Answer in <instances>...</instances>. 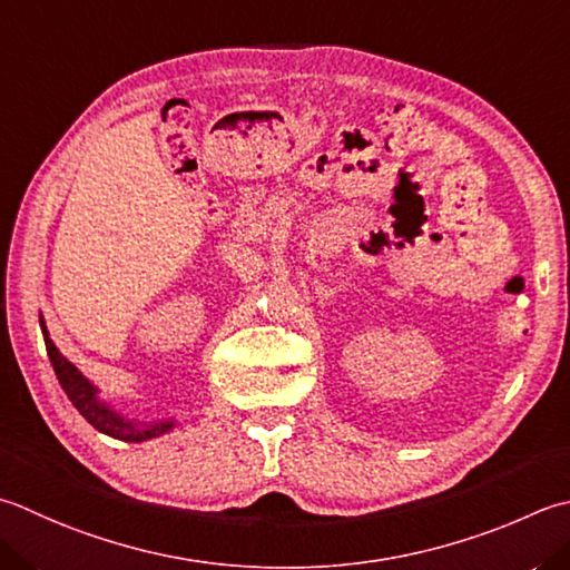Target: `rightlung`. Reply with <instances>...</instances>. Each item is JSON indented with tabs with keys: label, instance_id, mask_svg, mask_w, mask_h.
<instances>
[{
	"label": "right lung",
	"instance_id": "1",
	"mask_svg": "<svg viewBox=\"0 0 570 570\" xmlns=\"http://www.w3.org/2000/svg\"><path fill=\"white\" fill-rule=\"evenodd\" d=\"M43 331V343H47V353L49 361L53 365V373L59 377V383L63 387V393L69 395V400L73 403V407L81 412V415L91 422V425L98 432H106L110 438L116 440H126V442H142L150 438H160L167 430L173 428V422H130L122 420L120 415H116L114 410H108L104 403H98L96 397V387L86 381V377L76 371V367L63 358L56 348L53 341L49 338L47 326L41 323Z\"/></svg>",
	"mask_w": 570,
	"mask_h": 570
}]
</instances>
